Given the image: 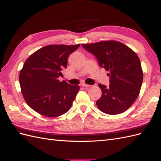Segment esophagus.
I'll use <instances>...</instances> for the list:
<instances>
[{"label": "esophagus", "mask_w": 161, "mask_h": 161, "mask_svg": "<svg viewBox=\"0 0 161 161\" xmlns=\"http://www.w3.org/2000/svg\"><path fill=\"white\" fill-rule=\"evenodd\" d=\"M81 86H83V87H89L90 86V85H88V84H85V83H82L81 84Z\"/></svg>", "instance_id": "esophagus-1"}]
</instances>
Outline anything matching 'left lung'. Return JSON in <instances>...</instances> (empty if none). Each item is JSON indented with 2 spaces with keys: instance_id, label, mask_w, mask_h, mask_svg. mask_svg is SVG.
I'll return each instance as SVG.
<instances>
[{
  "instance_id": "8db88e82",
  "label": "left lung",
  "mask_w": 161,
  "mask_h": 161,
  "mask_svg": "<svg viewBox=\"0 0 161 161\" xmlns=\"http://www.w3.org/2000/svg\"><path fill=\"white\" fill-rule=\"evenodd\" d=\"M97 58L98 64L109 72L108 86L99 84L102 96L96 102L105 114H121L131 107L141 91L143 73L138 57L124 44L116 41L82 44Z\"/></svg>"
}]
</instances>
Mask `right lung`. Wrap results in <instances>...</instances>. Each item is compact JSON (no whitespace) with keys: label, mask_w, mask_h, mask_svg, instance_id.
Here are the masks:
<instances>
[{"label":"right lung","mask_w":161,"mask_h":161,"mask_svg":"<svg viewBox=\"0 0 161 161\" xmlns=\"http://www.w3.org/2000/svg\"><path fill=\"white\" fill-rule=\"evenodd\" d=\"M77 45H50L30 55L19 75L21 93L34 111L46 117L63 115L70 108L80 90L77 85L59 81L68 59Z\"/></svg>","instance_id":"obj_1"}]
</instances>
